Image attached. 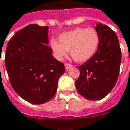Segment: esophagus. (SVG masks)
Segmentation results:
<instances>
[{
  "label": "esophagus",
  "instance_id": "34e87169",
  "mask_svg": "<svg viewBox=\"0 0 130 130\" xmlns=\"http://www.w3.org/2000/svg\"><path fill=\"white\" fill-rule=\"evenodd\" d=\"M72 65H70V64H68V63H65V69H66V70H68L70 68H72Z\"/></svg>",
  "mask_w": 130,
  "mask_h": 130
}]
</instances>
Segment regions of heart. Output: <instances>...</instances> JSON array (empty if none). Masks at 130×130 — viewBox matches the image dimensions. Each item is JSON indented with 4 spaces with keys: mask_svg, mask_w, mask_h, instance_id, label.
<instances>
[{
    "mask_svg": "<svg viewBox=\"0 0 130 130\" xmlns=\"http://www.w3.org/2000/svg\"><path fill=\"white\" fill-rule=\"evenodd\" d=\"M101 37L93 28H76L62 33L59 42L51 41V47L53 54L59 60L67 57L68 51L74 61L85 62L92 58L99 48Z\"/></svg>",
    "mask_w": 130,
    "mask_h": 130,
    "instance_id": "b5f03b06",
    "label": "heart"
}]
</instances>
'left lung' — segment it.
Listing matches in <instances>:
<instances>
[{"instance_id":"8db88e82","label":"left lung","mask_w":130,"mask_h":130,"mask_svg":"<svg viewBox=\"0 0 130 130\" xmlns=\"http://www.w3.org/2000/svg\"><path fill=\"white\" fill-rule=\"evenodd\" d=\"M99 48L92 58L78 66L80 76L75 82L78 93L89 100H100L113 89L119 75L121 50L116 34L105 24H96Z\"/></svg>"}]
</instances>
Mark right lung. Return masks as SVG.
I'll return each instance as SVG.
<instances>
[{
  "instance_id": "obj_1",
  "label": "right lung",
  "mask_w": 130,
  "mask_h": 130,
  "mask_svg": "<svg viewBox=\"0 0 130 130\" xmlns=\"http://www.w3.org/2000/svg\"><path fill=\"white\" fill-rule=\"evenodd\" d=\"M48 29L29 24L16 32L6 47L5 67L12 87L33 104L45 103L54 96L65 71L48 46Z\"/></svg>"
}]
</instances>
